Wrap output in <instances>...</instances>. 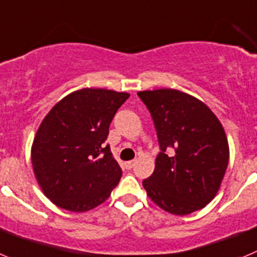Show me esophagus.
I'll return each instance as SVG.
<instances>
[{"label":"esophagus","instance_id":"obj_1","mask_svg":"<svg viewBox=\"0 0 257 257\" xmlns=\"http://www.w3.org/2000/svg\"><path fill=\"white\" fill-rule=\"evenodd\" d=\"M134 166V161H128L125 163V169H132Z\"/></svg>","mask_w":257,"mask_h":257}]
</instances>
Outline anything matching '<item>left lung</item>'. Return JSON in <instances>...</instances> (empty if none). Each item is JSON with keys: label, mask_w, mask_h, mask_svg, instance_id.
<instances>
[{"label": "left lung", "mask_w": 257, "mask_h": 257, "mask_svg": "<svg viewBox=\"0 0 257 257\" xmlns=\"http://www.w3.org/2000/svg\"><path fill=\"white\" fill-rule=\"evenodd\" d=\"M149 108L160 152L142 182L157 206L174 215L205 207L220 188L229 146L219 119L203 102L177 89L138 92Z\"/></svg>", "instance_id": "left-lung-1"}]
</instances>
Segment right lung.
Wrapping results in <instances>:
<instances>
[{
    "instance_id": "add662e5",
    "label": "right lung",
    "mask_w": 257,
    "mask_h": 257,
    "mask_svg": "<svg viewBox=\"0 0 257 257\" xmlns=\"http://www.w3.org/2000/svg\"><path fill=\"white\" fill-rule=\"evenodd\" d=\"M129 93L83 88L64 97L46 115L32 146V165L43 193L74 212L105 202L121 169L105 145L108 126Z\"/></svg>"
}]
</instances>
